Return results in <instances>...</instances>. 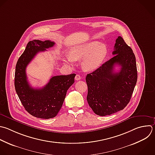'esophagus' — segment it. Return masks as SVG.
<instances>
[{"label": "esophagus", "instance_id": "1", "mask_svg": "<svg viewBox=\"0 0 155 155\" xmlns=\"http://www.w3.org/2000/svg\"><path fill=\"white\" fill-rule=\"evenodd\" d=\"M81 79V76H80L79 74H76V76H75V79H76V81H79Z\"/></svg>", "mask_w": 155, "mask_h": 155}]
</instances>
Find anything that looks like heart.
I'll list each match as a JSON object with an SVG mask.
<instances>
[{
  "label": "heart",
  "instance_id": "heart-1",
  "mask_svg": "<svg viewBox=\"0 0 155 155\" xmlns=\"http://www.w3.org/2000/svg\"><path fill=\"white\" fill-rule=\"evenodd\" d=\"M108 54V48L105 44L97 41L90 42L73 47L70 51V56L65 61L72 63L73 60L84 59L82 62L83 69L91 71L98 68Z\"/></svg>",
  "mask_w": 155,
  "mask_h": 155
}]
</instances>
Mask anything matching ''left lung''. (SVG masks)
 <instances>
[{
  "instance_id": "8db88e82",
  "label": "left lung",
  "mask_w": 155,
  "mask_h": 155,
  "mask_svg": "<svg viewBox=\"0 0 155 155\" xmlns=\"http://www.w3.org/2000/svg\"><path fill=\"white\" fill-rule=\"evenodd\" d=\"M114 57L86 76L87 100L94 113L110 115L123 110L129 103L137 78L136 58L132 49L119 36ZM115 65L120 70L115 72Z\"/></svg>"
}]
</instances>
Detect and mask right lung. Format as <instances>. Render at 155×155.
<instances>
[{
    "label": "right lung",
    "instance_id": "1",
    "mask_svg": "<svg viewBox=\"0 0 155 155\" xmlns=\"http://www.w3.org/2000/svg\"><path fill=\"white\" fill-rule=\"evenodd\" d=\"M54 44L50 41H30L16 66V91L25 109L38 118L47 119L55 117L62 106L67 90L74 82L76 74H71L53 76L41 88L30 85L26 74L27 65L39 52L47 51Z\"/></svg>",
    "mask_w": 155,
    "mask_h": 155
}]
</instances>
